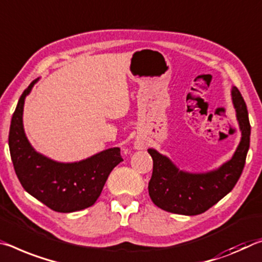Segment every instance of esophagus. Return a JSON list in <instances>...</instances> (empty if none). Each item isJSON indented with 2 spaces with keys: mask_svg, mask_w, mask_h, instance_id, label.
<instances>
[{
  "mask_svg": "<svg viewBox=\"0 0 262 262\" xmlns=\"http://www.w3.org/2000/svg\"><path fill=\"white\" fill-rule=\"evenodd\" d=\"M135 148L136 149H143L144 148V143L143 142H136L135 143Z\"/></svg>",
  "mask_w": 262,
  "mask_h": 262,
  "instance_id": "1",
  "label": "esophagus"
}]
</instances>
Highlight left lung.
Wrapping results in <instances>:
<instances>
[{"label":"left lung","mask_w":262,"mask_h":262,"mask_svg":"<svg viewBox=\"0 0 262 262\" xmlns=\"http://www.w3.org/2000/svg\"><path fill=\"white\" fill-rule=\"evenodd\" d=\"M242 140L231 160L207 172L193 173L177 168L169 157L148 149L152 157V175L149 196L156 206L171 213L196 215L205 212L234 188L245 167L250 148L251 124L242 93L235 86L231 91Z\"/></svg>","instance_id":"left-lung-1"}]
</instances>
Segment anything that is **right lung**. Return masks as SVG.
Listing matches in <instances>:
<instances>
[{"label":"right lung","mask_w":262,"mask_h":262,"mask_svg":"<svg viewBox=\"0 0 262 262\" xmlns=\"http://www.w3.org/2000/svg\"><path fill=\"white\" fill-rule=\"evenodd\" d=\"M36 79L20 95L12 114L9 149L20 184L32 197L57 212L70 213L92 206L100 196L110 173L122 157L120 148L106 149L72 163L53 161L36 151L23 127V108Z\"/></svg>","instance_id":"obj_1"}]
</instances>
